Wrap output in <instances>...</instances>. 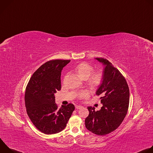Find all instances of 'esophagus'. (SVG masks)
Here are the masks:
<instances>
[{
  "label": "esophagus",
  "mask_w": 153,
  "mask_h": 153,
  "mask_svg": "<svg viewBox=\"0 0 153 153\" xmlns=\"http://www.w3.org/2000/svg\"><path fill=\"white\" fill-rule=\"evenodd\" d=\"M83 106H81V105H76V109H80V108H82Z\"/></svg>",
  "instance_id": "1"
}]
</instances>
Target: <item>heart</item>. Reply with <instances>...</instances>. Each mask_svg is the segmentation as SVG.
Here are the masks:
<instances>
[{
    "instance_id": "heart-1",
    "label": "heart",
    "mask_w": 153,
    "mask_h": 153,
    "mask_svg": "<svg viewBox=\"0 0 153 153\" xmlns=\"http://www.w3.org/2000/svg\"><path fill=\"white\" fill-rule=\"evenodd\" d=\"M74 71L81 79L86 80L88 78V84L92 88H97L102 83L103 78V73L101 71L92 73L93 68L88 63H79L74 68ZM86 94L87 93L86 91H83L79 94V97H84Z\"/></svg>"
}]
</instances>
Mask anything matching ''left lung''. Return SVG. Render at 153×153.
I'll return each mask as SVG.
<instances>
[{
  "mask_svg": "<svg viewBox=\"0 0 153 153\" xmlns=\"http://www.w3.org/2000/svg\"><path fill=\"white\" fill-rule=\"evenodd\" d=\"M104 66L103 81L96 91L103 106L99 111L88 106L89 115L85 119L86 129L104 136L116 129L125 117L129 106V90L125 77L111 62L103 58H95Z\"/></svg>",
  "mask_w": 153,
  "mask_h": 153,
  "instance_id": "obj_1",
  "label": "left lung"
}]
</instances>
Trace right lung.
I'll use <instances>...</instances> for the list:
<instances>
[{
    "instance_id": "right-lung-1",
    "label": "right lung",
    "mask_w": 153,
    "mask_h": 153,
    "mask_svg": "<svg viewBox=\"0 0 153 153\" xmlns=\"http://www.w3.org/2000/svg\"><path fill=\"white\" fill-rule=\"evenodd\" d=\"M70 60H52L40 66L27 86L25 102L27 112L34 125L42 133L52 134L65 129L74 105L59 108L54 94L61 89V72Z\"/></svg>"
}]
</instances>
